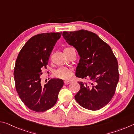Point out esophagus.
<instances>
[{
  "instance_id": "34e87169",
  "label": "esophagus",
  "mask_w": 134,
  "mask_h": 134,
  "mask_svg": "<svg viewBox=\"0 0 134 134\" xmlns=\"http://www.w3.org/2000/svg\"><path fill=\"white\" fill-rule=\"evenodd\" d=\"M64 83L65 85H69V84L70 83V81H67V80H65L64 81Z\"/></svg>"
}]
</instances>
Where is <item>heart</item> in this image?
Wrapping results in <instances>:
<instances>
[{
  "instance_id": "obj_1",
  "label": "heart",
  "mask_w": 134,
  "mask_h": 134,
  "mask_svg": "<svg viewBox=\"0 0 134 134\" xmlns=\"http://www.w3.org/2000/svg\"><path fill=\"white\" fill-rule=\"evenodd\" d=\"M73 49L72 47H66L64 49V52H67L70 49ZM55 76L59 79H64V80H68L73 75V72L71 70H70L66 67H60L57 69L54 72Z\"/></svg>"
}]
</instances>
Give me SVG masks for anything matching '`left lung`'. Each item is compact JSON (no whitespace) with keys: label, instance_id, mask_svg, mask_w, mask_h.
<instances>
[{"label":"left lung","instance_id":"1","mask_svg":"<svg viewBox=\"0 0 134 134\" xmlns=\"http://www.w3.org/2000/svg\"><path fill=\"white\" fill-rule=\"evenodd\" d=\"M63 36L80 55L76 77L90 80L88 84L79 82L76 102L89 110L102 108L112 99L119 78L118 63L112 49L96 34L84 29L64 31Z\"/></svg>","mask_w":134,"mask_h":134}]
</instances>
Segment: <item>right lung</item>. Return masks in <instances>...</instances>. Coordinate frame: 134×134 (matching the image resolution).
Here are the masks:
<instances>
[{"label": "right lung", "instance_id": "right-lung-1", "mask_svg": "<svg viewBox=\"0 0 134 134\" xmlns=\"http://www.w3.org/2000/svg\"><path fill=\"white\" fill-rule=\"evenodd\" d=\"M62 32L43 33L31 37L20 51L15 63L14 79L18 95L31 110L42 112L53 107L64 81L51 79L44 85L40 76Z\"/></svg>", "mask_w": 134, "mask_h": 134}]
</instances>
